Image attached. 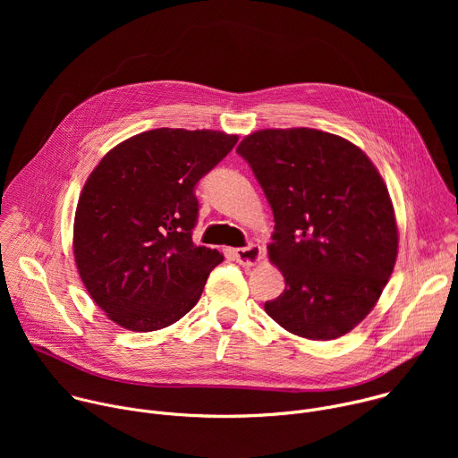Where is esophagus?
<instances>
[{
  "instance_id": "34e87169",
  "label": "esophagus",
  "mask_w": 458,
  "mask_h": 458,
  "mask_svg": "<svg viewBox=\"0 0 458 458\" xmlns=\"http://www.w3.org/2000/svg\"><path fill=\"white\" fill-rule=\"evenodd\" d=\"M260 255H263V248L259 244H248L244 248H235L233 257L239 265L242 267H253L260 260Z\"/></svg>"
}]
</instances>
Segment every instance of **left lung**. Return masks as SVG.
I'll use <instances>...</instances> for the list:
<instances>
[{
    "label": "left lung",
    "mask_w": 458,
    "mask_h": 458,
    "mask_svg": "<svg viewBox=\"0 0 458 458\" xmlns=\"http://www.w3.org/2000/svg\"><path fill=\"white\" fill-rule=\"evenodd\" d=\"M237 154L274 212L272 263L284 292L267 313L293 335L343 337L373 310L399 248L387 186L353 143L315 128H267Z\"/></svg>",
    "instance_id": "8db88e82"
}]
</instances>
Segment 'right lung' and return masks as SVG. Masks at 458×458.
<instances>
[{
  "instance_id": "add662e5",
  "label": "right lung",
  "mask_w": 458,
  "mask_h": 458,
  "mask_svg": "<svg viewBox=\"0 0 458 458\" xmlns=\"http://www.w3.org/2000/svg\"><path fill=\"white\" fill-rule=\"evenodd\" d=\"M219 130L156 128L114 147L89 175L74 219L80 277L110 320L156 332L198 304L217 250L195 246V184L235 147Z\"/></svg>"
}]
</instances>
